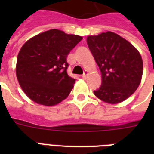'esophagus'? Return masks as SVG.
<instances>
[{
  "mask_svg": "<svg viewBox=\"0 0 154 154\" xmlns=\"http://www.w3.org/2000/svg\"><path fill=\"white\" fill-rule=\"evenodd\" d=\"M88 74H89V72H88L87 70H85V72H84V73H83V75H82V77H83V78H86L87 76H88Z\"/></svg>",
  "mask_w": 154,
  "mask_h": 154,
  "instance_id": "esophagus-1",
  "label": "esophagus"
}]
</instances>
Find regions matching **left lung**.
Here are the masks:
<instances>
[{
	"label": "left lung",
	"mask_w": 154,
	"mask_h": 154,
	"mask_svg": "<svg viewBox=\"0 0 154 154\" xmlns=\"http://www.w3.org/2000/svg\"><path fill=\"white\" fill-rule=\"evenodd\" d=\"M87 44L101 72V85L94 95L112 105L129 98L138 88L143 73L138 50L109 31L87 37Z\"/></svg>",
	"instance_id": "left-lung-1"
}]
</instances>
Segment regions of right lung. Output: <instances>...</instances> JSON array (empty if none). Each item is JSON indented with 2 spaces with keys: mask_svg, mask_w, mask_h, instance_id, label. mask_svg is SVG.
<instances>
[{
  "mask_svg": "<svg viewBox=\"0 0 154 154\" xmlns=\"http://www.w3.org/2000/svg\"><path fill=\"white\" fill-rule=\"evenodd\" d=\"M82 38L54 29L36 35L23 45L16 74L29 98L39 105L53 106L69 95L75 79L67 73V56Z\"/></svg>",
  "mask_w": 154,
  "mask_h": 154,
  "instance_id": "obj_1",
  "label": "right lung"
}]
</instances>
